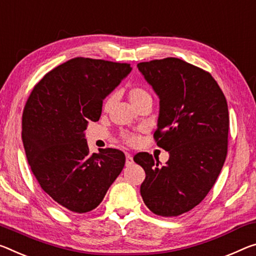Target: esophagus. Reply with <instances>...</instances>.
Instances as JSON below:
<instances>
[{"label":"esophagus","mask_w":256,"mask_h":256,"mask_svg":"<svg viewBox=\"0 0 256 256\" xmlns=\"http://www.w3.org/2000/svg\"><path fill=\"white\" fill-rule=\"evenodd\" d=\"M133 163V157L131 154H126V166L131 165Z\"/></svg>","instance_id":"34e87169"}]
</instances>
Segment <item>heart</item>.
Here are the masks:
<instances>
[{
	"instance_id": "b5f03b06",
	"label": "heart",
	"mask_w": 256,
	"mask_h": 256,
	"mask_svg": "<svg viewBox=\"0 0 256 256\" xmlns=\"http://www.w3.org/2000/svg\"><path fill=\"white\" fill-rule=\"evenodd\" d=\"M128 98L133 106L136 107V106H138V104H140L141 102H144V101L152 100V96H150V93L146 90L144 88L134 86L128 91ZM112 102V96H108L106 101H104V110H107V109L110 107ZM122 138H123V140L125 141V142H128L130 144H136V141L138 139L136 134H133V133H128V132H124L123 134H122Z\"/></svg>"
}]
</instances>
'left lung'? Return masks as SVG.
I'll list each match as a JSON object with an SVG mask.
<instances>
[{"label": "left lung", "mask_w": 256, "mask_h": 256, "mask_svg": "<svg viewBox=\"0 0 256 256\" xmlns=\"http://www.w3.org/2000/svg\"><path fill=\"white\" fill-rule=\"evenodd\" d=\"M138 68L160 98L154 138L170 154L163 166L148 152L133 157L146 172L140 192L152 213L178 216L204 200L221 172L228 152V104L212 75L184 60H152Z\"/></svg>", "instance_id": "8db88e82"}]
</instances>
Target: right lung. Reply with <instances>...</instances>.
I'll return each instance as SVG.
<instances>
[{
	"mask_svg": "<svg viewBox=\"0 0 256 256\" xmlns=\"http://www.w3.org/2000/svg\"><path fill=\"white\" fill-rule=\"evenodd\" d=\"M131 70L130 64L78 56L48 72L27 100L22 136L28 164L64 208L94 210L124 168L118 149L90 154L84 131L99 120L104 99Z\"/></svg>",
	"mask_w": 256,
	"mask_h": 256,
	"instance_id": "right-lung-1",
	"label": "right lung"
}]
</instances>
